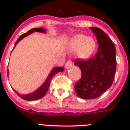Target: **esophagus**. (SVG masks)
Instances as JSON below:
<instances>
[{"label":"esophagus","mask_w":130,"mask_h":130,"mask_svg":"<svg viewBox=\"0 0 130 130\" xmlns=\"http://www.w3.org/2000/svg\"><path fill=\"white\" fill-rule=\"evenodd\" d=\"M72 66V63L71 62V60H68L66 62V64H65V66H66V69H68Z\"/></svg>","instance_id":"obj_1"}]
</instances>
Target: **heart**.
<instances>
[{
    "instance_id": "heart-1",
    "label": "heart",
    "mask_w": 130,
    "mask_h": 130,
    "mask_svg": "<svg viewBox=\"0 0 130 130\" xmlns=\"http://www.w3.org/2000/svg\"><path fill=\"white\" fill-rule=\"evenodd\" d=\"M96 48V41L92 36H86L77 34L71 38L68 45V49L70 53L77 52L78 57L85 60L90 58Z\"/></svg>"
}]
</instances>
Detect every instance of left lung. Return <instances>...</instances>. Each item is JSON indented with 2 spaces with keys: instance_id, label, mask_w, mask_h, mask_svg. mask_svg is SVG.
<instances>
[{
  "instance_id": "left-lung-1",
  "label": "left lung",
  "mask_w": 130,
  "mask_h": 130,
  "mask_svg": "<svg viewBox=\"0 0 130 130\" xmlns=\"http://www.w3.org/2000/svg\"><path fill=\"white\" fill-rule=\"evenodd\" d=\"M99 45L97 53L88 60L77 59L81 78L75 85L77 94L82 99H94L112 85L117 68L116 49L111 39L102 29L90 27Z\"/></svg>"
}]
</instances>
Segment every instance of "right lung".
<instances>
[{
    "instance_id": "1",
    "label": "right lung",
    "mask_w": 130,
    "mask_h": 130,
    "mask_svg": "<svg viewBox=\"0 0 130 130\" xmlns=\"http://www.w3.org/2000/svg\"><path fill=\"white\" fill-rule=\"evenodd\" d=\"M34 32H42V33H45L46 32V30H45L43 28H32V29H30L26 33H24L20 37L18 38V40L16 41L15 43V45L13 47V49H14L15 47L16 46V45L18 44L19 42V41L22 40L23 38H25L27 36L30 35L32 33ZM64 70V68L63 67H56L54 68L53 69L51 72H50V73L48 75L47 78L45 80L43 84L40 87H39L37 90H36L35 91H34L33 92L30 93V94H21L19 92H18L17 91L15 90V92H16V94L18 95L20 98H21L22 99L25 100H28V101H34L36 100L40 99L43 98L45 96V94H46L47 91L48 90V88H49V85H50V83H51V80H52L53 77L55 76V75L58 72H63ZM9 74V71L8 70V75Z\"/></svg>"
}]
</instances>
